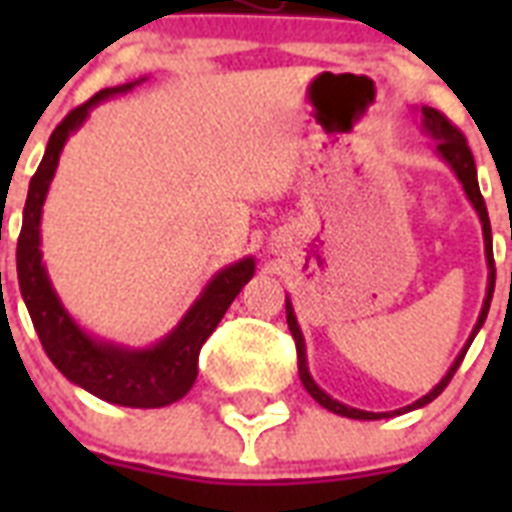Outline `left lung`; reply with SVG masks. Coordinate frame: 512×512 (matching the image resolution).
<instances>
[{
    "mask_svg": "<svg viewBox=\"0 0 512 512\" xmlns=\"http://www.w3.org/2000/svg\"><path fill=\"white\" fill-rule=\"evenodd\" d=\"M420 116H422V130H425V135H430V138L436 140V151L438 156L444 159L449 167H452V172L457 175V180L462 183V191H465V196H468V201L473 204V209L478 212V220H481V228H484V252H486V268H489V281H486V297H484V305H481V313H478V321L476 327H473V332H470L468 342H465V348L460 350V356L454 358V364L449 366V372L441 377V382L438 385H433V388L425 393L422 398H417L414 404L404 406V409H396V412H364V409H356V406H348L342 404V401H337V398H332L327 393V390H321L319 385H316V380L311 377V372H308V356H305V337L303 332H300V324H297V316H295V308H292V303H289L287 297V324H289V332H292V337H295V345H297V372H300V380H303L305 390L311 393L316 401H319L324 409H329V412L340 414V417H350V420H385V417H393V414H404V412H412V409H420V406L430 404L433 398H438L441 393H444V388L449 385V380L454 377V372L460 369L462 358H465V353H468L470 342H473V337L478 335V329L484 327L486 321V313H489V305H492V295H494V255H492V225H489V212H486V204H484V196H481V188H478V177H476V162H473V154H470L468 148V140H465V135H462L457 127H454L449 119H446L441 111H436V108L430 106H422L420 108Z\"/></svg>",
    "mask_w": 512,
    "mask_h": 512,
    "instance_id": "1",
    "label": "left lung"
}]
</instances>
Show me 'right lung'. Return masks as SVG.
Segmentation results:
<instances>
[{"instance_id":"obj_1","label":"right lung","mask_w":512,"mask_h":512,"mask_svg":"<svg viewBox=\"0 0 512 512\" xmlns=\"http://www.w3.org/2000/svg\"><path fill=\"white\" fill-rule=\"evenodd\" d=\"M135 82L108 87L92 95L84 106L74 108L50 135L42 164L28 185V199L23 207V228L18 239V284L28 316L42 340L44 353L58 366V372L74 385L108 404L132 406V409H159L170 406L188 393L199 374V350L215 332L228 305L236 300L241 287L255 276V257H241L207 281L201 295L177 321V327L148 348H130L119 342L103 340L84 332L66 305L60 303L52 287L47 268L42 263V207L50 191L52 177L58 170L66 140L74 135L98 103L130 92Z\"/></svg>"}]
</instances>
